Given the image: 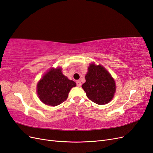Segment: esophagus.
<instances>
[{
  "mask_svg": "<svg viewBox=\"0 0 153 153\" xmlns=\"http://www.w3.org/2000/svg\"><path fill=\"white\" fill-rule=\"evenodd\" d=\"M76 85H77L78 87H80V86H81L82 83H81L80 80H77V81L76 82Z\"/></svg>",
  "mask_w": 153,
  "mask_h": 153,
  "instance_id": "1",
  "label": "esophagus"
}]
</instances>
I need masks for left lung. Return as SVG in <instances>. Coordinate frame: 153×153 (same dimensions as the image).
Here are the masks:
<instances>
[{"label":"left lung","mask_w":153,"mask_h":153,"mask_svg":"<svg viewBox=\"0 0 153 153\" xmlns=\"http://www.w3.org/2000/svg\"><path fill=\"white\" fill-rule=\"evenodd\" d=\"M86 82L82 87L92 102L98 105L109 103L115 92V83L110 74L101 65L92 64L85 75Z\"/></svg>","instance_id":"1"}]
</instances>
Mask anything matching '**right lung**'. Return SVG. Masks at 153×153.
Returning a JSON list of instances; mask_svg holds the SVG:
<instances>
[{
	"label": "right lung",
	"mask_w": 153,
	"mask_h": 153,
	"mask_svg": "<svg viewBox=\"0 0 153 153\" xmlns=\"http://www.w3.org/2000/svg\"><path fill=\"white\" fill-rule=\"evenodd\" d=\"M75 86L76 83L64 76L61 68H52L38 82L37 92L43 103L55 106L66 101L71 89Z\"/></svg>",
	"instance_id": "right-lung-1"
}]
</instances>
